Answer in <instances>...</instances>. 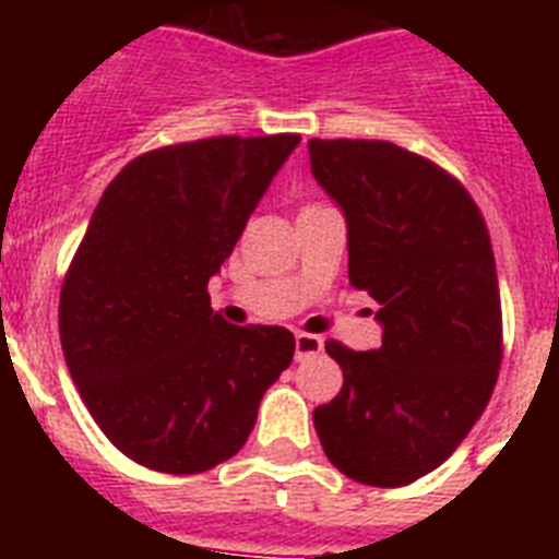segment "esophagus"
<instances>
[{
    "mask_svg": "<svg viewBox=\"0 0 559 559\" xmlns=\"http://www.w3.org/2000/svg\"><path fill=\"white\" fill-rule=\"evenodd\" d=\"M324 350V342L322 336H313V333H298L296 336V359H310V357H319Z\"/></svg>",
    "mask_w": 559,
    "mask_h": 559,
    "instance_id": "obj_1",
    "label": "esophagus"
}]
</instances>
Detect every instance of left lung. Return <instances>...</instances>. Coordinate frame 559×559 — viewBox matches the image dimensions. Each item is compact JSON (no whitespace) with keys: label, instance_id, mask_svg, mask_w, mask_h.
Here are the masks:
<instances>
[{"label":"left lung","instance_id":"obj_1","mask_svg":"<svg viewBox=\"0 0 559 559\" xmlns=\"http://www.w3.org/2000/svg\"><path fill=\"white\" fill-rule=\"evenodd\" d=\"M310 170L348 223V278L380 305L382 345L324 348L340 394L313 412L331 464L403 487L450 459L493 394L502 301L485 217L459 179L391 142L310 139Z\"/></svg>","mask_w":559,"mask_h":559}]
</instances>
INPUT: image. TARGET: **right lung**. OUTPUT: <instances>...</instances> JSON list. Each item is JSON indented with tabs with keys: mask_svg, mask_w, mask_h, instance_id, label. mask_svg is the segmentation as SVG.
Here are the masks:
<instances>
[{
	"mask_svg": "<svg viewBox=\"0 0 559 559\" xmlns=\"http://www.w3.org/2000/svg\"><path fill=\"white\" fill-rule=\"evenodd\" d=\"M301 135H217L142 153L92 211L60 289V345L83 403L135 464L191 476L246 443L293 362L287 328H237L209 278Z\"/></svg>",
	"mask_w": 559,
	"mask_h": 559,
	"instance_id": "right-lung-1",
	"label": "right lung"
}]
</instances>
